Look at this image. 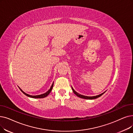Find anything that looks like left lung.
Returning <instances> with one entry per match:
<instances>
[{"label": "left lung", "mask_w": 133, "mask_h": 133, "mask_svg": "<svg viewBox=\"0 0 133 133\" xmlns=\"http://www.w3.org/2000/svg\"><path fill=\"white\" fill-rule=\"evenodd\" d=\"M72 90H73V92H74V94L75 95H76L78 97H80V98H82L86 99H96V98H98V97H101L102 95H103L104 94V93H102V94L99 95H98V96H92V97H89V96H83V95H80V94H79L78 93H77V92L76 91H75L74 90V89L72 88Z\"/></svg>", "instance_id": "obj_1"}]
</instances>
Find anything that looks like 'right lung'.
Masks as SVG:
<instances>
[{
    "label": "right lung",
    "mask_w": 133,
    "mask_h": 133,
    "mask_svg": "<svg viewBox=\"0 0 133 133\" xmlns=\"http://www.w3.org/2000/svg\"><path fill=\"white\" fill-rule=\"evenodd\" d=\"M53 85H54V83H53L52 85H51V86L50 87V89H49V90L47 92H45V93H44V94H43L40 95H37V96H31V95H28V94H26V93H25L21 89H20V90H21V91L23 92V93L25 95H26V96H28V97H31V98H44V97H47V96L50 94V92H51V90H52V89H53Z\"/></svg>",
    "instance_id": "add662e5"
}]
</instances>
